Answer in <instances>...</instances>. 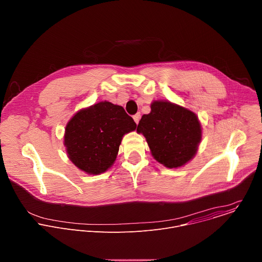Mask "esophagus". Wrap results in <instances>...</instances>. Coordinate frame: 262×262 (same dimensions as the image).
<instances>
[{"label":"esophagus","mask_w":262,"mask_h":262,"mask_svg":"<svg viewBox=\"0 0 262 262\" xmlns=\"http://www.w3.org/2000/svg\"><path fill=\"white\" fill-rule=\"evenodd\" d=\"M133 118H134L135 122L138 124L139 121H140V118H141V114H140V113H137V114H135V115L133 116Z\"/></svg>","instance_id":"esophagus-1"}]
</instances>
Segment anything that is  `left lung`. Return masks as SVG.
<instances>
[{
	"label": "left lung",
	"mask_w": 262,
	"mask_h": 262,
	"mask_svg": "<svg viewBox=\"0 0 262 262\" xmlns=\"http://www.w3.org/2000/svg\"><path fill=\"white\" fill-rule=\"evenodd\" d=\"M137 132L146 138L154 158L168 168L191 161L201 141L197 116L169 101H154L151 112L142 116Z\"/></svg>",
	"instance_id": "left-lung-1"
}]
</instances>
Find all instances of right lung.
I'll list each match as a JSON object with an SVG mask.
<instances>
[{
  "label": "right lung",
  "mask_w": 262,
  "mask_h": 262,
  "mask_svg": "<svg viewBox=\"0 0 262 262\" xmlns=\"http://www.w3.org/2000/svg\"><path fill=\"white\" fill-rule=\"evenodd\" d=\"M137 124L121 105L98 102L74 115L65 129L70 161L89 174L107 170L116 160L124 134Z\"/></svg>",
  "instance_id": "add662e5"
}]
</instances>
